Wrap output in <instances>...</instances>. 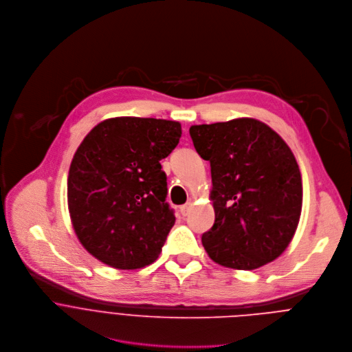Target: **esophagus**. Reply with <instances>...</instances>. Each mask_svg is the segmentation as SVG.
Instances as JSON below:
<instances>
[{
  "mask_svg": "<svg viewBox=\"0 0 352 352\" xmlns=\"http://www.w3.org/2000/svg\"><path fill=\"white\" fill-rule=\"evenodd\" d=\"M191 208V202H188V204H186V205H183V206H180V213L183 214V216H187L188 214V209Z\"/></svg>",
  "mask_w": 352,
  "mask_h": 352,
  "instance_id": "obj_1",
  "label": "esophagus"
}]
</instances>
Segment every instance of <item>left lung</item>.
Masks as SVG:
<instances>
[{
	"instance_id": "8db88e82",
	"label": "left lung",
	"mask_w": 352,
	"mask_h": 352,
	"mask_svg": "<svg viewBox=\"0 0 352 352\" xmlns=\"http://www.w3.org/2000/svg\"><path fill=\"white\" fill-rule=\"evenodd\" d=\"M198 154L210 162L214 224L202 234L219 265L254 270L278 258L302 213V176L283 138L255 118L191 125Z\"/></svg>"
}]
</instances>
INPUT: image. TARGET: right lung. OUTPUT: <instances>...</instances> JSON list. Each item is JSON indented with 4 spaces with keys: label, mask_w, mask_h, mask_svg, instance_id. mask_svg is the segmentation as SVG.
I'll use <instances>...</instances> for the list:
<instances>
[{
    "label": "right lung",
    "mask_w": 352,
    "mask_h": 352,
    "mask_svg": "<svg viewBox=\"0 0 352 352\" xmlns=\"http://www.w3.org/2000/svg\"><path fill=\"white\" fill-rule=\"evenodd\" d=\"M182 125L162 118H113L78 147L68 173V209L82 245L115 269L153 263L175 226L160 161Z\"/></svg>",
    "instance_id": "right-lung-1"
}]
</instances>
